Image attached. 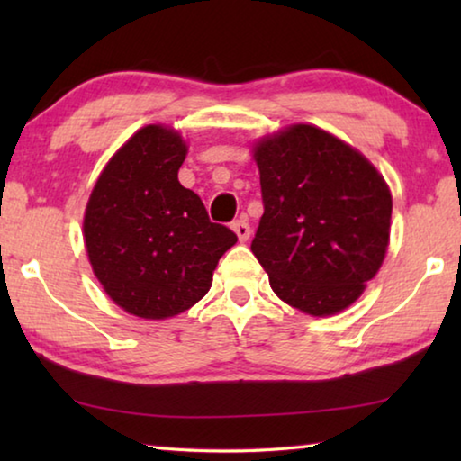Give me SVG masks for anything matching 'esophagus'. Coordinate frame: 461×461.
Instances as JSON below:
<instances>
[{
  "instance_id": "1",
  "label": "esophagus",
  "mask_w": 461,
  "mask_h": 461,
  "mask_svg": "<svg viewBox=\"0 0 461 461\" xmlns=\"http://www.w3.org/2000/svg\"><path fill=\"white\" fill-rule=\"evenodd\" d=\"M231 228H233V231H236V236L240 238V241H246L249 238V225H248L246 220L233 221Z\"/></svg>"
}]
</instances>
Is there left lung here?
<instances>
[{
    "label": "left lung",
    "instance_id": "obj_1",
    "mask_svg": "<svg viewBox=\"0 0 461 461\" xmlns=\"http://www.w3.org/2000/svg\"><path fill=\"white\" fill-rule=\"evenodd\" d=\"M264 215L252 252L278 299L313 317L339 313L376 276L393 197L364 156L307 123L254 146Z\"/></svg>",
    "mask_w": 461,
    "mask_h": 461
}]
</instances>
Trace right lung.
Masks as SVG:
<instances>
[{"label": "right lung", "mask_w": 461, "mask_h": 461, "mask_svg": "<svg viewBox=\"0 0 461 461\" xmlns=\"http://www.w3.org/2000/svg\"><path fill=\"white\" fill-rule=\"evenodd\" d=\"M185 156L178 131L156 123L138 130L107 162L85 209L93 272L115 305L142 319L191 309L238 241L178 183Z\"/></svg>", "instance_id": "obj_1"}]
</instances>
